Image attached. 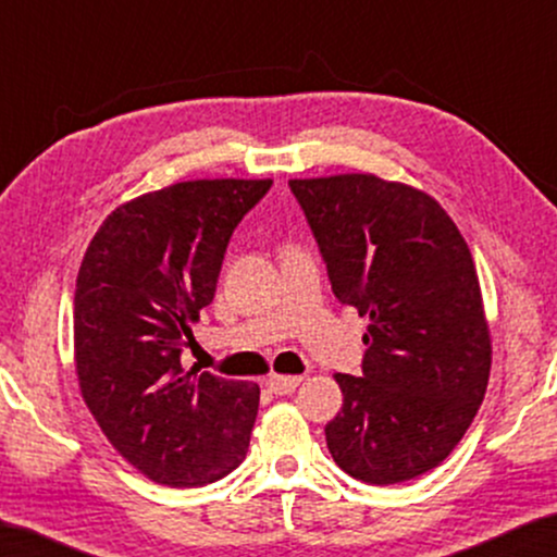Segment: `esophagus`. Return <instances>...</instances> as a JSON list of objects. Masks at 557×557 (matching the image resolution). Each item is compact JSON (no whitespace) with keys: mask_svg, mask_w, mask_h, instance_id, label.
<instances>
[{"mask_svg":"<svg viewBox=\"0 0 557 557\" xmlns=\"http://www.w3.org/2000/svg\"><path fill=\"white\" fill-rule=\"evenodd\" d=\"M301 377L299 375H269L265 377V387L276 395H288L299 387Z\"/></svg>","mask_w":557,"mask_h":557,"instance_id":"1","label":"esophagus"}]
</instances>
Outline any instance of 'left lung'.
I'll return each mask as SVG.
<instances>
[{"mask_svg":"<svg viewBox=\"0 0 557 557\" xmlns=\"http://www.w3.org/2000/svg\"><path fill=\"white\" fill-rule=\"evenodd\" d=\"M334 296L370 317L362 375L326 423L332 459L368 484L436 469L474 421L492 368L474 258L446 210L375 174L288 180Z\"/></svg>","mask_w":557,"mask_h":557,"instance_id":"8db88e82","label":"left lung"}]
</instances>
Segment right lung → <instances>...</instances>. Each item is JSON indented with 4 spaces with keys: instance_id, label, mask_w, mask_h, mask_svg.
Returning <instances> with one entry per match:
<instances>
[{
    "instance_id": "1",
    "label": "right lung",
    "mask_w": 557,
    "mask_h": 557,
    "mask_svg": "<svg viewBox=\"0 0 557 557\" xmlns=\"http://www.w3.org/2000/svg\"><path fill=\"white\" fill-rule=\"evenodd\" d=\"M273 180H189L119 205L83 256L73 349L81 395L124 459L166 486L246 459L261 387L182 364L227 240Z\"/></svg>"
}]
</instances>
